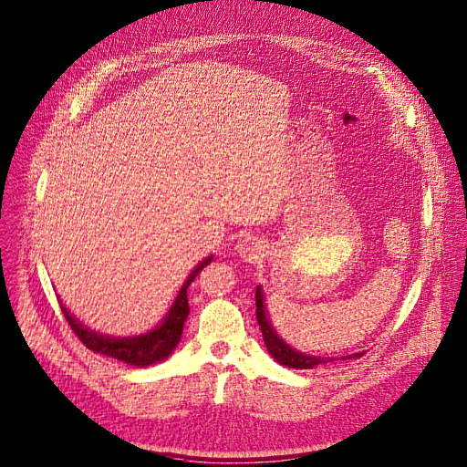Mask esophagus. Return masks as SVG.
Returning <instances> with one entry per match:
<instances>
[{"mask_svg":"<svg viewBox=\"0 0 467 467\" xmlns=\"http://www.w3.org/2000/svg\"><path fill=\"white\" fill-rule=\"evenodd\" d=\"M236 252H238V255L244 261L254 263V261H257L263 255V244L257 238H254V236H246V238H242L238 242Z\"/></svg>","mask_w":467,"mask_h":467,"instance_id":"esophagus-1","label":"esophagus"}]
</instances>
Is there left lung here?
Here are the masks:
<instances>
[{"label":"left lung","instance_id":"1","mask_svg":"<svg viewBox=\"0 0 467 467\" xmlns=\"http://www.w3.org/2000/svg\"><path fill=\"white\" fill-rule=\"evenodd\" d=\"M255 316H257V324L261 327V333H263V340L265 345L268 348V352H271V356L285 365V367H293V369H312V367H317V365H326L329 361H335L333 358H320V356H306V354H301L297 350H293L291 347H287L285 342L275 333V329L271 327V324H268L266 320V314H265V305H263V293L261 289L257 287L255 291ZM363 354H352V356H347V358H359ZM342 358V359H347Z\"/></svg>","mask_w":467,"mask_h":467}]
</instances>
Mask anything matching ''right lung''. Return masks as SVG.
<instances>
[{"mask_svg":"<svg viewBox=\"0 0 467 467\" xmlns=\"http://www.w3.org/2000/svg\"><path fill=\"white\" fill-rule=\"evenodd\" d=\"M210 261H212V257L202 261L191 273V276L187 278V282L183 284V287L180 291V296L174 301V306L170 308L162 326L150 331L147 335H141V337L109 338L104 335H98V333L90 331L88 327H85L83 324H79L64 306H60V308L64 312V317H66L67 326L71 327V331L76 333V337L83 342L88 350L115 358L119 361H125L130 365H138V367L151 365V363H157V361L168 358L171 354V350L178 347V342L183 333V324L189 316L187 287L196 278V275H199L206 265H210Z\"/></svg>","mask_w":467,"mask_h":467,"instance_id":"add662e5","label":"right lung"}]
</instances>
